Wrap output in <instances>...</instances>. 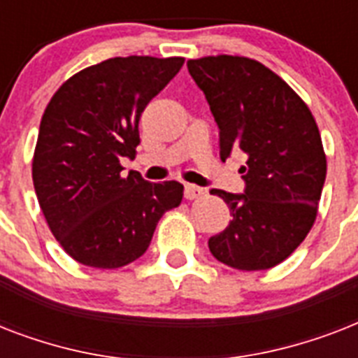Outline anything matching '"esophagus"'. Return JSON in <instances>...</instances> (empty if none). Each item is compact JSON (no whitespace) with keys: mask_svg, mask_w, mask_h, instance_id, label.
I'll use <instances>...</instances> for the list:
<instances>
[{"mask_svg":"<svg viewBox=\"0 0 358 358\" xmlns=\"http://www.w3.org/2000/svg\"><path fill=\"white\" fill-rule=\"evenodd\" d=\"M202 195H204V189H202V187H199V185H195V184H185L184 196L187 199V201L199 199V196H202Z\"/></svg>","mask_w":358,"mask_h":358,"instance_id":"1","label":"esophagus"}]
</instances>
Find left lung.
<instances>
[{
	"mask_svg": "<svg viewBox=\"0 0 358 358\" xmlns=\"http://www.w3.org/2000/svg\"><path fill=\"white\" fill-rule=\"evenodd\" d=\"M187 70L219 126L221 159L245 156L243 193L212 189L232 221L208 239L210 252L241 271L275 267L316 221L327 174L316 120L297 92L255 59L210 55L189 59Z\"/></svg>",
	"mask_w": 358,
	"mask_h": 358,
	"instance_id": "8db88e82",
	"label": "left lung"
}]
</instances>
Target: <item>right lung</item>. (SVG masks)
Returning a JSON list of instances; mask_svg holds the SVG:
<instances>
[{
    "instance_id": "add662e5",
    "label": "right lung",
    "mask_w": 358,
    "mask_h": 358,
    "mask_svg": "<svg viewBox=\"0 0 358 358\" xmlns=\"http://www.w3.org/2000/svg\"><path fill=\"white\" fill-rule=\"evenodd\" d=\"M184 57H113L66 80L42 115L33 185L46 223L76 262L117 269L143 256L162 215L180 206L184 185L152 184L135 157L146 103L178 74Z\"/></svg>"
}]
</instances>
